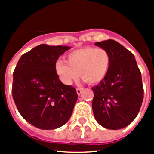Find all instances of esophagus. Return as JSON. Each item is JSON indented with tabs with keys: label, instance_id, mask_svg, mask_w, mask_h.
<instances>
[{
	"label": "esophagus",
	"instance_id": "34e87169",
	"mask_svg": "<svg viewBox=\"0 0 154 154\" xmlns=\"http://www.w3.org/2000/svg\"><path fill=\"white\" fill-rule=\"evenodd\" d=\"M82 90H83V88H81V87H78V88L76 89V92H77V94H78V95H80V94L82 93Z\"/></svg>",
	"mask_w": 154,
	"mask_h": 154
}]
</instances>
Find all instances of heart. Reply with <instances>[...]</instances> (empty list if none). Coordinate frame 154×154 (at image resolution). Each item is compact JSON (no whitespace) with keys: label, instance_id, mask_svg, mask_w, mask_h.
<instances>
[{"label":"heart","instance_id":"1","mask_svg":"<svg viewBox=\"0 0 154 154\" xmlns=\"http://www.w3.org/2000/svg\"><path fill=\"white\" fill-rule=\"evenodd\" d=\"M68 60L55 62V72L61 81L70 85L80 75L89 84L101 82L108 73L111 56L103 48L85 47L75 50L68 55Z\"/></svg>","mask_w":154,"mask_h":154}]
</instances>
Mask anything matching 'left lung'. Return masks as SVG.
Instances as JSON below:
<instances>
[{"mask_svg":"<svg viewBox=\"0 0 154 154\" xmlns=\"http://www.w3.org/2000/svg\"><path fill=\"white\" fill-rule=\"evenodd\" d=\"M95 45L111 56L108 73L92 87V110L99 124L109 130L127 126L137 117L143 99L141 72L135 57L122 45L109 39Z\"/></svg>","mask_w":154,"mask_h":154,"instance_id":"8db88e82","label":"left lung"}]
</instances>
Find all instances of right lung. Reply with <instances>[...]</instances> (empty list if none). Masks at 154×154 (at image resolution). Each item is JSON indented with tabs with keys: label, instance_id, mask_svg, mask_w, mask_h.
Masks as SVG:
<instances>
[{
	"label": "right lung",
	"instance_id": "obj_1",
	"mask_svg": "<svg viewBox=\"0 0 154 154\" xmlns=\"http://www.w3.org/2000/svg\"><path fill=\"white\" fill-rule=\"evenodd\" d=\"M69 46L40 45L24 53L13 73L12 96L18 112L34 126L54 130L67 123L78 95L63 84L55 62Z\"/></svg>",
	"mask_w": 154,
	"mask_h": 154
}]
</instances>
